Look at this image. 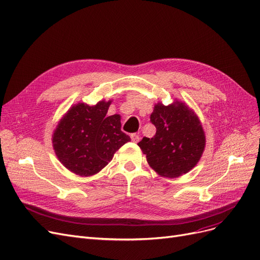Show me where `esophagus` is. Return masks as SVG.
Instances as JSON below:
<instances>
[{
	"instance_id": "esophagus-1",
	"label": "esophagus",
	"mask_w": 260,
	"mask_h": 260,
	"mask_svg": "<svg viewBox=\"0 0 260 260\" xmlns=\"http://www.w3.org/2000/svg\"><path fill=\"white\" fill-rule=\"evenodd\" d=\"M131 138H132V141H133V142H135V144H137V142H138L139 139H140V136L137 135V134H132Z\"/></svg>"
}]
</instances>
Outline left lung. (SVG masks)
I'll use <instances>...</instances> for the list:
<instances>
[{
  "label": "left lung",
  "mask_w": 260,
  "mask_h": 260,
  "mask_svg": "<svg viewBox=\"0 0 260 260\" xmlns=\"http://www.w3.org/2000/svg\"><path fill=\"white\" fill-rule=\"evenodd\" d=\"M150 120L156 127L152 138L144 137L138 146L148 164L162 177L176 178L190 172L205 149V133L199 116L180 100L154 105Z\"/></svg>",
  "instance_id": "8db88e82"
}]
</instances>
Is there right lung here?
I'll return each mask as SVG.
<instances>
[{
	"label": "right lung",
	"mask_w": 260,
	"mask_h": 260,
	"mask_svg": "<svg viewBox=\"0 0 260 260\" xmlns=\"http://www.w3.org/2000/svg\"><path fill=\"white\" fill-rule=\"evenodd\" d=\"M111 103H78L58 122L52 136L53 148L58 160L73 174L88 177L99 173L131 140L121 131V115H107Z\"/></svg>",
	"instance_id": "add662e5"
}]
</instances>
